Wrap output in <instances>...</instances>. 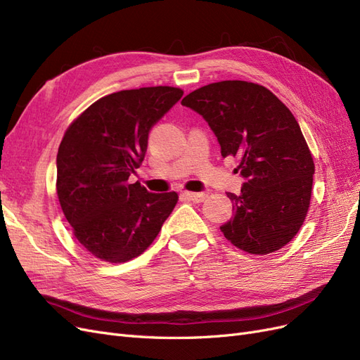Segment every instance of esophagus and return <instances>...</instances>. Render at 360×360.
<instances>
[{"instance_id":"1","label":"esophagus","mask_w":360,"mask_h":360,"mask_svg":"<svg viewBox=\"0 0 360 360\" xmlns=\"http://www.w3.org/2000/svg\"><path fill=\"white\" fill-rule=\"evenodd\" d=\"M184 198H188L193 202H202L207 198V193L205 192H183L181 193Z\"/></svg>"}]
</instances>
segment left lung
Wrapping results in <instances>:
<instances>
[{
	"label": "left lung",
	"instance_id": "8db88e82",
	"mask_svg": "<svg viewBox=\"0 0 360 360\" xmlns=\"http://www.w3.org/2000/svg\"><path fill=\"white\" fill-rule=\"evenodd\" d=\"M181 105L202 115L246 180L240 195L226 192L234 210L221 226L226 240L255 255L285 246L307 217L315 171L297 120L266 86L246 81L204 85Z\"/></svg>",
	"mask_w": 360,
	"mask_h": 360
}]
</instances>
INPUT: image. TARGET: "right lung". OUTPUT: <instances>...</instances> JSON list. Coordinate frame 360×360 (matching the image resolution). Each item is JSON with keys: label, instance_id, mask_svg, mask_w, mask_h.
<instances>
[{"label": "right lung", "instance_id": "1", "mask_svg": "<svg viewBox=\"0 0 360 360\" xmlns=\"http://www.w3.org/2000/svg\"><path fill=\"white\" fill-rule=\"evenodd\" d=\"M183 90L144 86L96 101L68 127L57 155V195L78 242L96 258L126 263L153 243L176 207V192L130 183L148 134Z\"/></svg>", "mask_w": 360, "mask_h": 360}]
</instances>
